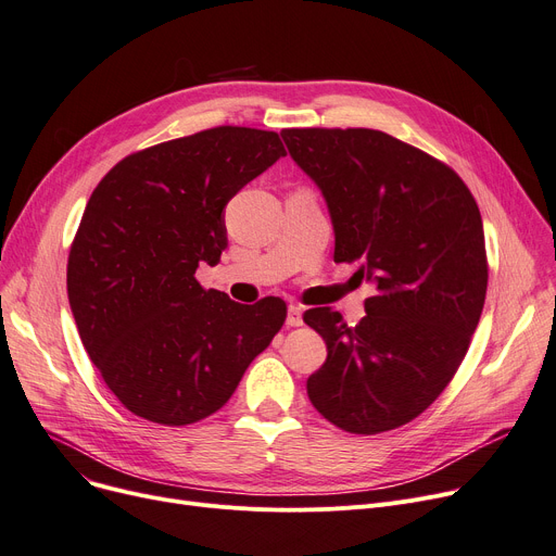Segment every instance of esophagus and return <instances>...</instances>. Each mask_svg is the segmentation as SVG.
Masks as SVG:
<instances>
[{"label":"esophagus","mask_w":556,"mask_h":556,"mask_svg":"<svg viewBox=\"0 0 556 556\" xmlns=\"http://www.w3.org/2000/svg\"><path fill=\"white\" fill-rule=\"evenodd\" d=\"M304 311H302V306H298V304H290L288 306V315H286V324L288 326H302L304 324Z\"/></svg>","instance_id":"34e87169"}]
</instances>
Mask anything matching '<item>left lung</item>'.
Wrapping results in <instances>:
<instances>
[{
  "mask_svg": "<svg viewBox=\"0 0 556 556\" xmlns=\"http://www.w3.org/2000/svg\"><path fill=\"white\" fill-rule=\"evenodd\" d=\"M290 159L317 185L336 258L374 283L366 317L328 306L304 321L328 357L308 382L315 409L351 433L420 416L460 366L488 290L483 218L460 176L378 129H283Z\"/></svg>",
  "mask_w": 556,
  "mask_h": 556,
  "instance_id": "1",
  "label": "left lung"
}]
</instances>
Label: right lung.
Listing matches in <instances>:
<instances>
[{"label": "right lung", "mask_w": 556, "mask_h": 556, "mask_svg": "<svg viewBox=\"0 0 556 556\" xmlns=\"http://www.w3.org/2000/svg\"><path fill=\"white\" fill-rule=\"evenodd\" d=\"M286 156L275 131L216 127L123 159L93 190L66 290L106 387L144 420L182 427L224 406L286 319L203 290L199 264L228 245V201Z\"/></svg>", "instance_id": "obj_1"}]
</instances>
